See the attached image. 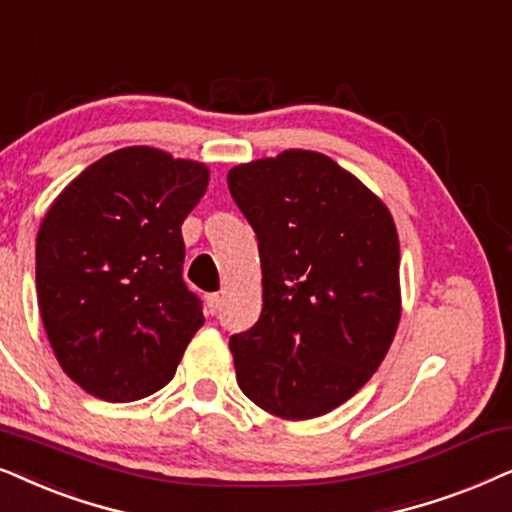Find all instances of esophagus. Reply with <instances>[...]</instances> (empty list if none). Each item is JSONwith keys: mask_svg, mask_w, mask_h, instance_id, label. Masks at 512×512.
Instances as JSON below:
<instances>
[{"mask_svg": "<svg viewBox=\"0 0 512 512\" xmlns=\"http://www.w3.org/2000/svg\"><path fill=\"white\" fill-rule=\"evenodd\" d=\"M220 306H222L220 295H206V311L210 316H215V313L220 311Z\"/></svg>", "mask_w": 512, "mask_h": 512, "instance_id": "1", "label": "esophagus"}]
</instances>
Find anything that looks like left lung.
I'll return each instance as SVG.
<instances>
[{"mask_svg":"<svg viewBox=\"0 0 512 512\" xmlns=\"http://www.w3.org/2000/svg\"><path fill=\"white\" fill-rule=\"evenodd\" d=\"M255 229L262 313L229 339L236 381L274 417H323L363 388L400 323V243L388 208L330 156L288 149L231 168Z\"/></svg>","mask_w":512,"mask_h":512,"instance_id":"1","label":"left lung"}]
</instances>
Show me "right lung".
<instances>
[{"mask_svg": "<svg viewBox=\"0 0 512 512\" xmlns=\"http://www.w3.org/2000/svg\"><path fill=\"white\" fill-rule=\"evenodd\" d=\"M208 180L199 161L126 147L74 177L44 215L39 313L60 367L95 398L159 391L203 325L201 299L182 281V222Z\"/></svg>", "mask_w": 512, "mask_h": 512, "instance_id": "obj_1", "label": "right lung"}]
</instances>
